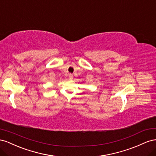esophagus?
Wrapping results in <instances>:
<instances>
[{"label":"esophagus","instance_id":"34e87169","mask_svg":"<svg viewBox=\"0 0 156 156\" xmlns=\"http://www.w3.org/2000/svg\"><path fill=\"white\" fill-rule=\"evenodd\" d=\"M69 79L70 80H72L73 79V75L72 74H69Z\"/></svg>","mask_w":156,"mask_h":156}]
</instances>
